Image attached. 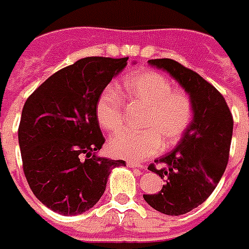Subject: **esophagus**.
<instances>
[{
  "mask_svg": "<svg viewBox=\"0 0 249 249\" xmlns=\"http://www.w3.org/2000/svg\"><path fill=\"white\" fill-rule=\"evenodd\" d=\"M127 166L131 167V169H142V165H139V163H135V162H127Z\"/></svg>",
  "mask_w": 249,
  "mask_h": 249,
  "instance_id": "34e87169",
  "label": "esophagus"
}]
</instances>
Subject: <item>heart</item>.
I'll return each instance as SVG.
<instances>
[{
  "label": "heart",
  "instance_id": "1",
  "mask_svg": "<svg viewBox=\"0 0 249 249\" xmlns=\"http://www.w3.org/2000/svg\"><path fill=\"white\" fill-rule=\"evenodd\" d=\"M121 92L131 105L143 107L141 133L121 131L110 139L111 154L130 161H144L165 147L181 141L193 121V100L179 89H173L169 79L154 71L138 72L124 77ZM95 115L102 127L116 131L123 124L124 107L121 96L106 88L95 105Z\"/></svg>",
  "mask_w": 249,
  "mask_h": 249
}]
</instances>
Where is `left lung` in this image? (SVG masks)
<instances>
[{
    "instance_id": "8db88e82",
    "label": "left lung",
    "mask_w": 249,
    "mask_h": 249,
    "mask_svg": "<svg viewBox=\"0 0 249 249\" xmlns=\"http://www.w3.org/2000/svg\"><path fill=\"white\" fill-rule=\"evenodd\" d=\"M166 71L193 100V121L177 146L154 161L149 170L165 185L156 195H143L158 212L179 216L190 212L212 195L228 163L233 118L224 96L205 79L172 59L149 60Z\"/></svg>"
}]
</instances>
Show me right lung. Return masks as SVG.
Returning <instances> with one entry per match:
<instances>
[{
	"mask_svg": "<svg viewBox=\"0 0 249 249\" xmlns=\"http://www.w3.org/2000/svg\"><path fill=\"white\" fill-rule=\"evenodd\" d=\"M128 57H84L60 70L26 99L20 126L22 169L33 195L53 212L75 216L103 196L122 160L98 157L105 137L95 105Z\"/></svg>",
	"mask_w": 249,
	"mask_h": 249,
	"instance_id": "add662e5",
	"label": "right lung"
}]
</instances>
